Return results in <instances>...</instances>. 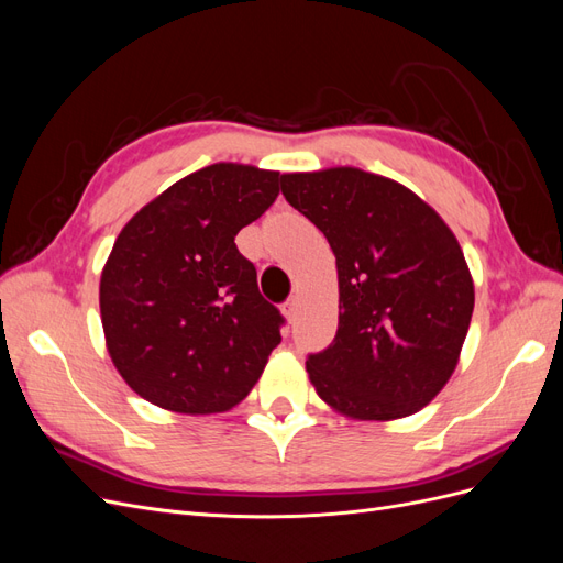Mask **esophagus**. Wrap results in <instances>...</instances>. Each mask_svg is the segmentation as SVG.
Segmentation results:
<instances>
[{"instance_id": "34e87169", "label": "esophagus", "mask_w": 563, "mask_h": 563, "mask_svg": "<svg viewBox=\"0 0 563 563\" xmlns=\"http://www.w3.org/2000/svg\"><path fill=\"white\" fill-rule=\"evenodd\" d=\"M298 310H300V300H298V298H288V300L284 302V308H282V312H284V317H286L288 323H294V321L298 319Z\"/></svg>"}]
</instances>
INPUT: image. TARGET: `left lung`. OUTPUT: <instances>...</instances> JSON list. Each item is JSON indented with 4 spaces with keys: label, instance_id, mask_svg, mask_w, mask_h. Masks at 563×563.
<instances>
[{
    "label": "left lung",
    "instance_id": "left-lung-1",
    "mask_svg": "<svg viewBox=\"0 0 563 563\" xmlns=\"http://www.w3.org/2000/svg\"><path fill=\"white\" fill-rule=\"evenodd\" d=\"M282 192L338 267V333L305 362L317 395L354 420L418 413L453 376L474 310L455 234L408 187L356 166L284 174Z\"/></svg>",
    "mask_w": 563,
    "mask_h": 563
}]
</instances>
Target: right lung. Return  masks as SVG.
Instances as JSON below:
<instances>
[{
    "label": "right lung",
    "instance_id": "right-lung-1",
    "mask_svg": "<svg viewBox=\"0 0 563 563\" xmlns=\"http://www.w3.org/2000/svg\"><path fill=\"white\" fill-rule=\"evenodd\" d=\"M279 172L218 162L180 178L119 232L100 321L126 385L166 411H230L282 343L279 310L234 244L279 195Z\"/></svg>",
    "mask_w": 563,
    "mask_h": 563
}]
</instances>
